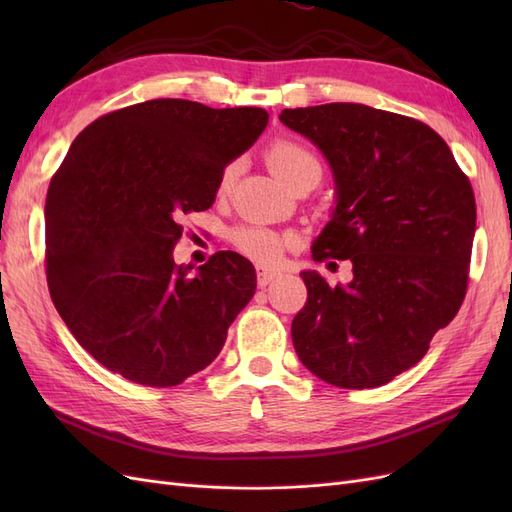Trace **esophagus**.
Here are the masks:
<instances>
[{
  "mask_svg": "<svg viewBox=\"0 0 512 512\" xmlns=\"http://www.w3.org/2000/svg\"><path fill=\"white\" fill-rule=\"evenodd\" d=\"M256 277H258V286L265 288V286H269L271 282H275L277 277H280V273H275V271H271V269H258V271H256Z\"/></svg>",
  "mask_w": 512,
  "mask_h": 512,
  "instance_id": "1",
  "label": "esophagus"
}]
</instances>
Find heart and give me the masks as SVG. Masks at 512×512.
Wrapping results in <instances>:
<instances>
[{
  "mask_svg": "<svg viewBox=\"0 0 512 512\" xmlns=\"http://www.w3.org/2000/svg\"><path fill=\"white\" fill-rule=\"evenodd\" d=\"M267 162L271 166L273 173L280 177L284 183H288L290 188L297 181L305 177H320L322 168L318 158L309 151L305 145L290 141V138H280V141L271 143L267 149ZM239 164L230 162L220 175L218 183V192L226 194L232 183H235ZM230 243L235 245V250L241 252L245 258H250L258 265H275L277 260L282 258L286 252V247L292 245L290 235H282L273 228L267 226H256V224H239L228 232Z\"/></svg>",
  "mask_w": 512,
  "mask_h": 512,
  "instance_id": "heart-1",
  "label": "heart"
}]
</instances>
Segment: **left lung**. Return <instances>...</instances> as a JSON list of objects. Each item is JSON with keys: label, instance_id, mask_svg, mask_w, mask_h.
Listing matches in <instances>:
<instances>
[{"label": "left lung", "instance_id": "8db88e82", "mask_svg": "<svg viewBox=\"0 0 512 512\" xmlns=\"http://www.w3.org/2000/svg\"><path fill=\"white\" fill-rule=\"evenodd\" d=\"M280 121L329 160L337 205L312 258L350 260L352 282L303 271L292 320L301 363L342 389H376L410 369L466 297L476 200L427 123L333 102L284 108Z\"/></svg>", "mask_w": 512, "mask_h": 512}]
</instances>
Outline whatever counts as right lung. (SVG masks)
<instances>
[{
  "mask_svg": "<svg viewBox=\"0 0 512 512\" xmlns=\"http://www.w3.org/2000/svg\"><path fill=\"white\" fill-rule=\"evenodd\" d=\"M265 108L160 98L102 115L74 138L44 207L46 282L98 363L175 386L220 354L256 290L252 262L213 254L175 265L181 218L205 211L222 170L267 128Z\"/></svg>",
  "mask_w": 512,
  "mask_h": 512,
  "instance_id": "add662e5",
  "label": "right lung"
}]
</instances>
